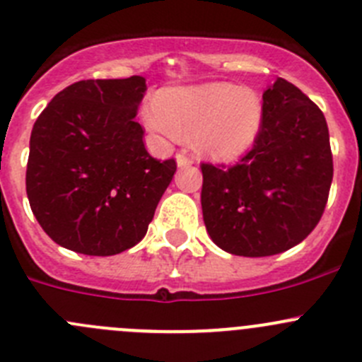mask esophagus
Here are the masks:
<instances>
[{
    "label": "esophagus",
    "instance_id": "1",
    "mask_svg": "<svg viewBox=\"0 0 362 362\" xmlns=\"http://www.w3.org/2000/svg\"><path fill=\"white\" fill-rule=\"evenodd\" d=\"M175 161H177V167H188V165L194 163V158L188 156L187 151H181V153L175 154Z\"/></svg>",
    "mask_w": 362,
    "mask_h": 362
}]
</instances>
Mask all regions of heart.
<instances>
[{
	"mask_svg": "<svg viewBox=\"0 0 362 362\" xmlns=\"http://www.w3.org/2000/svg\"><path fill=\"white\" fill-rule=\"evenodd\" d=\"M144 124L168 140L194 136L199 153L213 160H238L263 129V101L235 83L167 88L142 110Z\"/></svg>",
	"mask_w": 362,
	"mask_h": 362,
	"instance_id": "1",
	"label": "heart"
}]
</instances>
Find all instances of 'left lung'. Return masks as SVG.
<instances>
[{
  "label": "left lung",
  "instance_id": "8db88e82",
  "mask_svg": "<svg viewBox=\"0 0 362 362\" xmlns=\"http://www.w3.org/2000/svg\"><path fill=\"white\" fill-rule=\"evenodd\" d=\"M263 108L259 139L238 163L201 165L206 229L235 256H274L298 245L322 218L332 183L322 110L282 78L264 90Z\"/></svg>",
  "mask_w": 362,
  "mask_h": 362
}]
</instances>
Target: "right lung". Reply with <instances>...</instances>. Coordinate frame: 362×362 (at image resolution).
Listing matches in <instances>:
<instances>
[{"label": "right lung", "mask_w": 362, "mask_h": 362, "mask_svg": "<svg viewBox=\"0 0 362 362\" xmlns=\"http://www.w3.org/2000/svg\"><path fill=\"white\" fill-rule=\"evenodd\" d=\"M146 78L83 80L58 92L30 136L26 194L46 235L87 256L146 236L177 168L147 153L135 120Z\"/></svg>", "instance_id": "1"}]
</instances>
